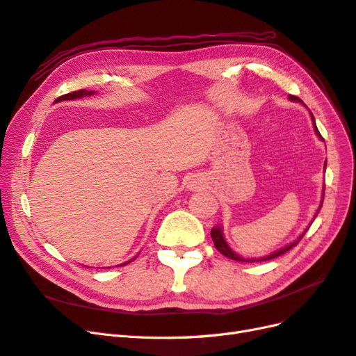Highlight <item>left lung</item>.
Returning a JSON list of instances; mask_svg holds the SVG:
<instances>
[{"instance_id": "left-lung-1", "label": "left lung", "mask_w": 356, "mask_h": 356, "mask_svg": "<svg viewBox=\"0 0 356 356\" xmlns=\"http://www.w3.org/2000/svg\"><path fill=\"white\" fill-rule=\"evenodd\" d=\"M290 99H291V100H300L297 96H290ZM311 115H312V113H311ZM312 121H314V125H315L316 134L321 137V139H323V136H321V133H319L318 129H316V124H315L314 115H312ZM321 207H323V204H321ZM305 234H306V231L300 235L299 239H296L294 243H291L290 245H286V247H284V248H281V250H278V251H275V253H272V254L268 256V257H263V259H259V260H247V259L239 257L238 254L234 253V251H232L231 248H229V245L225 243V238H223V234H222V229H220V227H213V229H211V238H213V243H214V247L217 248V251H219V253H222L225 257L236 260V261H266V260H272V259H275V257H280V256L285 254L286 251H290L293 247H296L297 244H299V241L305 236Z\"/></svg>"}]
</instances>
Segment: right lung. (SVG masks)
I'll list each match as a JSON object with an SVG mask.
<instances>
[{"instance_id": "right-lung-1", "label": "right lung", "mask_w": 356, "mask_h": 356, "mask_svg": "<svg viewBox=\"0 0 356 356\" xmlns=\"http://www.w3.org/2000/svg\"><path fill=\"white\" fill-rule=\"evenodd\" d=\"M93 95V91H87V90H76V91H72V93H67V95H63L60 97H57L56 102L59 100H72V99H76V97H83V96H91ZM130 263V261H129ZM127 265V263H125ZM122 266V265H121Z\"/></svg>"}]
</instances>
